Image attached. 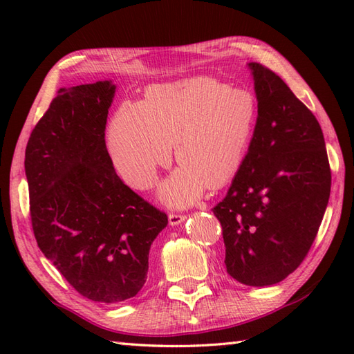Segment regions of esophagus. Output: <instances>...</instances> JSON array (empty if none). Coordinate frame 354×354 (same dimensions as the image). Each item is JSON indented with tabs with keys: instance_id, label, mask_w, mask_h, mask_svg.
Wrapping results in <instances>:
<instances>
[{
	"instance_id": "esophagus-1",
	"label": "esophagus",
	"mask_w": 354,
	"mask_h": 354,
	"mask_svg": "<svg viewBox=\"0 0 354 354\" xmlns=\"http://www.w3.org/2000/svg\"><path fill=\"white\" fill-rule=\"evenodd\" d=\"M185 219H187V217L184 214H179V213L169 214V223L170 225H179V223H183Z\"/></svg>"
}]
</instances>
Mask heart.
Returning <instances> with one entry per match:
<instances>
[{
  "instance_id": "obj_1",
  "label": "heart",
  "mask_w": 354,
  "mask_h": 354,
  "mask_svg": "<svg viewBox=\"0 0 354 354\" xmlns=\"http://www.w3.org/2000/svg\"><path fill=\"white\" fill-rule=\"evenodd\" d=\"M259 104L245 88L194 77L147 89L145 102H124L111 120L108 149L117 171L146 190L167 165L171 145L181 165L160 189L165 204L185 207L205 187L221 189L239 171L255 129Z\"/></svg>"
}]
</instances>
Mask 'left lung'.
I'll return each mask as SVG.
<instances>
[{"instance_id":"obj_1","label":"left lung","mask_w":354,"mask_h":354,"mask_svg":"<svg viewBox=\"0 0 354 354\" xmlns=\"http://www.w3.org/2000/svg\"><path fill=\"white\" fill-rule=\"evenodd\" d=\"M259 115L248 153L213 213L222 225L227 272L246 286L280 283L318 234L332 187L324 135L280 76L257 62Z\"/></svg>"}]
</instances>
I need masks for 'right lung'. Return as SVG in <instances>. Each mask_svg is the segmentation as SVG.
Listing matches in <instances>:
<instances>
[{"label": "right lung", "instance_id": "right-lung-1", "mask_svg": "<svg viewBox=\"0 0 354 354\" xmlns=\"http://www.w3.org/2000/svg\"><path fill=\"white\" fill-rule=\"evenodd\" d=\"M114 94L109 80L59 89L24 161L37 246L82 297L106 304L141 290L169 222L114 170L104 142Z\"/></svg>", "mask_w": 354, "mask_h": 354}]
</instances>
